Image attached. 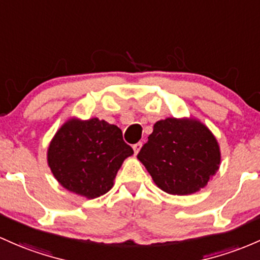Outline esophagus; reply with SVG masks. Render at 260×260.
<instances>
[{"instance_id": "obj_1", "label": "esophagus", "mask_w": 260, "mask_h": 260, "mask_svg": "<svg viewBox=\"0 0 260 260\" xmlns=\"http://www.w3.org/2000/svg\"><path fill=\"white\" fill-rule=\"evenodd\" d=\"M141 148H142V143H141V142H139V143H137V144L133 145V150H135L136 155L139 153V150H141Z\"/></svg>"}]
</instances>
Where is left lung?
Masks as SVG:
<instances>
[{"label":"left lung","mask_w":260,"mask_h":260,"mask_svg":"<svg viewBox=\"0 0 260 260\" xmlns=\"http://www.w3.org/2000/svg\"><path fill=\"white\" fill-rule=\"evenodd\" d=\"M137 158L159 189L184 196L199 192L212 180L221 164V149L200 119L168 117L155 122Z\"/></svg>","instance_id":"obj_1"}]
</instances>
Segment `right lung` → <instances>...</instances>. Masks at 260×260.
Here are the masks:
<instances>
[{
    "instance_id": "1",
    "label": "right lung",
    "mask_w": 260,
    "mask_h": 260,
    "mask_svg": "<svg viewBox=\"0 0 260 260\" xmlns=\"http://www.w3.org/2000/svg\"><path fill=\"white\" fill-rule=\"evenodd\" d=\"M132 154L117 125L98 117H70L51 138L47 161L64 189L91 200L112 189L119 168Z\"/></svg>"
}]
</instances>
